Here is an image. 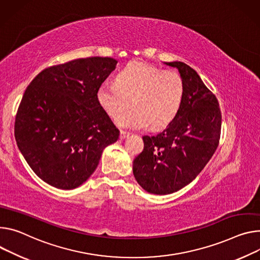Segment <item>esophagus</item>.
Instances as JSON below:
<instances>
[{"label":"esophagus","mask_w":260,"mask_h":260,"mask_svg":"<svg viewBox=\"0 0 260 260\" xmlns=\"http://www.w3.org/2000/svg\"><path fill=\"white\" fill-rule=\"evenodd\" d=\"M128 136H129V133H127V132H125V131H121V132H120V139H121V140L127 138Z\"/></svg>","instance_id":"34e87169"}]
</instances>
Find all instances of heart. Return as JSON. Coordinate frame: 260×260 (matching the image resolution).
Wrapping results in <instances>:
<instances>
[{"instance_id": "1", "label": "heart", "mask_w": 260, "mask_h": 260, "mask_svg": "<svg viewBox=\"0 0 260 260\" xmlns=\"http://www.w3.org/2000/svg\"><path fill=\"white\" fill-rule=\"evenodd\" d=\"M183 95L184 83L177 72L140 61L122 69L116 83H103L96 93L99 104L112 117L130 106L133 100L134 108L119 114L116 123L135 129L169 124L180 109Z\"/></svg>"}]
</instances>
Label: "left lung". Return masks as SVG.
Instances as JSON below:
<instances>
[{"label":"left lung","instance_id":"8db88e82","mask_svg":"<svg viewBox=\"0 0 260 260\" xmlns=\"http://www.w3.org/2000/svg\"><path fill=\"white\" fill-rule=\"evenodd\" d=\"M177 68L184 95L174 119L155 136H143L144 149L133 162V173L150 194L167 195L192 182L215 153L221 134L217 98L195 70L183 62Z\"/></svg>","mask_w":260,"mask_h":260}]
</instances>
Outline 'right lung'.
<instances>
[{
  "instance_id": "1",
  "label": "right lung",
  "mask_w": 260,
  "mask_h": 260,
  "mask_svg": "<svg viewBox=\"0 0 260 260\" xmlns=\"http://www.w3.org/2000/svg\"><path fill=\"white\" fill-rule=\"evenodd\" d=\"M116 64L113 58L91 57L45 68L23 93L15 140L44 182L62 190L80 186L95 171L104 149L119 138L96 98Z\"/></svg>"
}]
</instances>
